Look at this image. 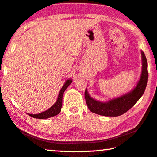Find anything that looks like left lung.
Instances as JSON below:
<instances>
[{
  "instance_id": "1",
  "label": "left lung",
  "mask_w": 157,
  "mask_h": 157,
  "mask_svg": "<svg viewBox=\"0 0 157 157\" xmlns=\"http://www.w3.org/2000/svg\"><path fill=\"white\" fill-rule=\"evenodd\" d=\"M141 55L143 61L142 73L136 87L128 93L105 103L92 98L86 89L84 97L89 110L103 116L117 117L126 113L135 105L145 92L148 80L147 61L143 51L141 52Z\"/></svg>"
}]
</instances>
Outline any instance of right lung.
Wrapping results in <instances>:
<instances>
[{"label":"right lung","mask_w":157,"mask_h":157,"mask_svg":"<svg viewBox=\"0 0 157 157\" xmlns=\"http://www.w3.org/2000/svg\"><path fill=\"white\" fill-rule=\"evenodd\" d=\"M72 82V79H67L66 81L65 84H63V87L61 88V89L59 91V94L58 96V98H57V101H56V103L52 105L50 108L48 109V110L43 112V113H40L39 114H28L29 116L32 117L33 118H36V119H47L49 117H52L56 116L57 114H59V113L61 112V107H62V99H63V95L64 91H66V89L68 88V86L71 84Z\"/></svg>","instance_id":"obj_1"}]
</instances>
